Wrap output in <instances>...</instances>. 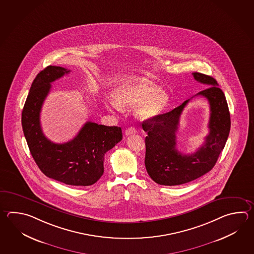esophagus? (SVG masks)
Segmentation results:
<instances>
[{
	"instance_id": "34e87169",
	"label": "esophagus",
	"mask_w": 254,
	"mask_h": 254,
	"mask_svg": "<svg viewBox=\"0 0 254 254\" xmlns=\"http://www.w3.org/2000/svg\"><path fill=\"white\" fill-rule=\"evenodd\" d=\"M125 133H126V135H134V134L136 133V129H135L134 127H131L127 128V130H126V132H125Z\"/></svg>"
}]
</instances>
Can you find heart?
<instances>
[{"label": "heart", "instance_id": "b5f03b06", "mask_svg": "<svg viewBox=\"0 0 254 254\" xmlns=\"http://www.w3.org/2000/svg\"><path fill=\"white\" fill-rule=\"evenodd\" d=\"M112 99L119 108H129L138 104L135 116L141 120L155 119L169 103L166 91L144 77L119 80L115 84Z\"/></svg>", "mask_w": 254, "mask_h": 254}]
</instances>
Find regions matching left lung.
I'll return each mask as SVG.
<instances>
[{
	"label": "left lung",
	"instance_id": "8db88e82",
	"mask_svg": "<svg viewBox=\"0 0 254 254\" xmlns=\"http://www.w3.org/2000/svg\"><path fill=\"white\" fill-rule=\"evenodd\" d=\"M208 88L197 94L210 105L209 134L194 153L184 155L176 148V132L182 112L190 99L171 111L145 120L142 124L145 137L146 171L158 185L179 186L195 180L212 170L224 148L231 128V118L223 90L214 78L202 73H191Z\"/></svg>",
	"mask_w": 254,
	"mask_h": 254
}]
</instances>
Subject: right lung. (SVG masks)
Wrapping results in <instances>:
<instances>
[{"label": "right lung", "instance_id": "right-lung-1", "mask_svg": "<svg viewBox=\"0 0 254 254\" xmlns=\"http://www.w3.org/2000/svg\"><path fill=\"white\" fill-rule=\"evenodd\" d=\"M69 71L48 66L38 73L22 109L21 125L31 155L45 176L68 186L88 187L103 175L105 154L122 140V130L88 121L67 143L55 144L47 138L40 122L42 104L51 83Z\"/></svg>", "mask_w": 254, "mask_h": 254}]
</instances>
